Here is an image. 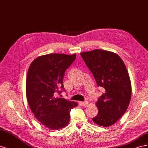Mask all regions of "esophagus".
Listing matches in <instances>:
<instances>
[{
	"label": "esophagus",
	"mask_w": 148,
	"mask_h": 148,
	"mask_svg": "<svg viewBox=\"0 0 148 148\" xmlns=\"http://www.w3.org/2000/svg\"><path fill=\"white\" fill-rule=\"evenodd\" d=\"M82 105L84 106V107H86L88 105V101H84V102H82Z\"/></svg>",
	"instance_id": "34e87169"
}]
</instances>
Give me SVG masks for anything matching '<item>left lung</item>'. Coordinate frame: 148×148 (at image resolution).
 Wrapping results in <instances>:
<instances>
[{
  "instance_id": "8db88e82",
  "label": "left lung",
  "mask_w": 148,
  "mask_h": 148,
  "mask_svg": "<svg viewBox=\"0 0 148 148\" xmlns=\"http://www.w3.org/2000/svg\"><path fill=\"white\" fill-rule=\"evenodd\" d=\"M80 55L97 86L104 90L96 103L99 112L92 121L100 126L109 127L125 114L130 102L132 86L126 66L112 52L96 49Z\"/></svg>"
}]
</instances>
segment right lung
<instances>
[{
    "label": "right lung",
    "mask_w": 148,
    "mask_h": 148,
    "mask_svg": "<svg viewBox=\"0 0 148 148\" xmlns=\"http://www.w3.org/2000/svg\"><path fill=\"white\" fill-rule=\"evenodd\" d=\"M76 56V53H50L38 57L29 67L26 82L29 106L39 122L52 130L65 127L71 109L78 106L77 102L56 95L62 93L60 89L64 90L65 72Z\"/></svg>",
    "instance_id": "obj_1"
}]
</instances>
